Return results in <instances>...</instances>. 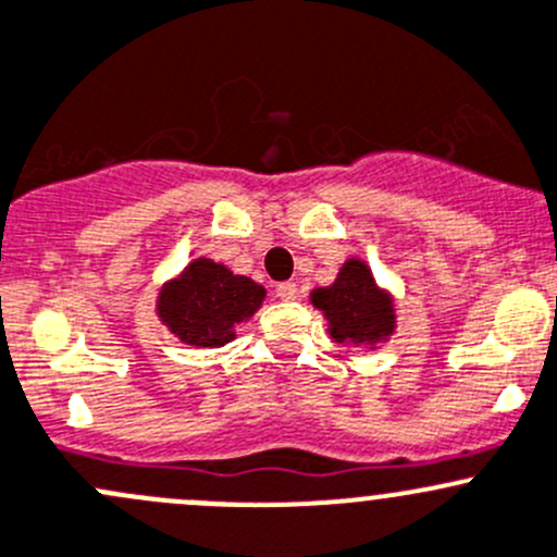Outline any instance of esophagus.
<instances>
[{"mask_svg": "<svg viewBox=\"0 0 557 557\" xmlns=\"http://www.w3.org/2000/svg\"><path fill=\"white\" fill-rule=\"evenodd\" d=\"M276 297H278V300H295V297H297L295 281H284V284H278L276 286Z\"/></svg>", "mask_w": 557, "mask_h": 557, "instance_id": "1", "label": "esophagus"}]
</instances>
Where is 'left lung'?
<instances>
[{
	"label": "left lung",
	"mask_w": 557,
	"mask_h": 557,
	"mask_svg": "<svg viewBox=\"0 0 557 557\" xmlns=\"http://www.w3.org/2000/svg\"><path fill=\"white\" fill-rule=\"evenodd\" d=\"M313 306L330 319L332 337L348 348H372L394 330L392 297L377 289L370 268L359 260H348L335 284L313 292Z\"/></svg>",
	"instance_id": "left-lung-1"
}]
</instances>
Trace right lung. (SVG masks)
<instances>
[{
	"mask_svg": "<svg viewBox=\"0 0 557 557\" xmlns=\"http://www.w3.org/2000/svg\"><path fill=\"white\" fill-rule=\"evenodd\" d=\"M265 300V289L225 265L195 260L180 278L163 286L158 313L187 346H225L236 337L238 321L249 319Z\"/></svg>",
	"mask_w": 557,
	"mask_h": 557,
	"instance_id": "add662e5",
	"label": "right lung"
}]
</instances>
